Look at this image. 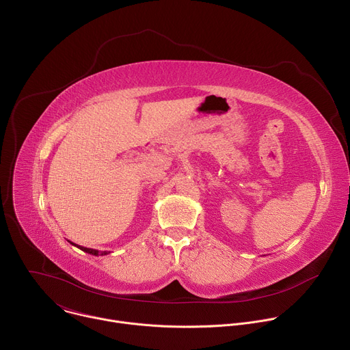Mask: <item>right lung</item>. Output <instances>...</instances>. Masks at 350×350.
Here are the masks:
<instances>
[{"label":"right lung","instance_id":"add662e5","mask_svg":"<svg viewBox=\"0 0 350 350\" xmlns=\"http://www.w3.org/2000/svg\"><path fill=\"white\" fill-rule=\"evenodd\" d=\"M70 242V241H69ZM72 245H75V246H77L79 249H81V251H84V252H87V254H90V255H94V256H105V255H108V254H111V252H108V251H104V252H99V251H96V249H91V247H84V246H80V245H76V243H73V242H70Z\"/></svg>","mask_w":350,"mask_h":350}]
</instances>
